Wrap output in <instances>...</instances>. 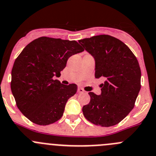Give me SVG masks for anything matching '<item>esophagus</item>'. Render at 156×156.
I'll return each mask as SVG.
<instances>
[{
    "instance_id": "esophagus-1",
    "label": "esophagus",
    "mask_w": 156,
    "mask_h": 156,
    "mask_svg": "<svg viewBox=\"0 0 156 156\" xmlns=\"http://www.w3.org/2000/svg\"><path fill=\"white\" fill-rule=\"evenodd\" d=\"M84 89L81 88V87H78V93H84Z\"/></svg>"
}]
</instances>
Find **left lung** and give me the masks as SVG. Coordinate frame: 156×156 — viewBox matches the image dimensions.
Listing matches in <instances>:
<instances>
[{"label": "left lung", "mask_w": 156, "mask_h": 156, "mask_svg": "<svg viewBox=\"0 0 156 156\" xmlns=\"http://www.w3.org/2000/svg\"><path fill=\"white\" fill-rule=\"evenodd\" d=\"M95 60V78H104L101 95L89 92L90 101L82 108L88 121L101 126H114L134 107L141 88L138 60L126 44L109 36L99 35L78 40Z\"/></svg>", "instance_id": "1"}]
</instances>
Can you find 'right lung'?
Segmentation results:
<instances>
[{
  "label": "right lung",
  "instance_id": "obj_1",
  "mask_svg": "<svg viewBox=\"0 0 156 156\" xmlns=\"http://www.w3.org/2000/svg\"><path fill=\"white\" fill-rule=\"evenodd\" d=\"M84 51L75 40L43 36L29 43L11 72L10 87L18 109L30 121L46 126L58 121L77 85H64L59 76L70 56Z\"/></svg>",
  "mask_w": 156,
  "mask_h": 156
}]
</instances>
